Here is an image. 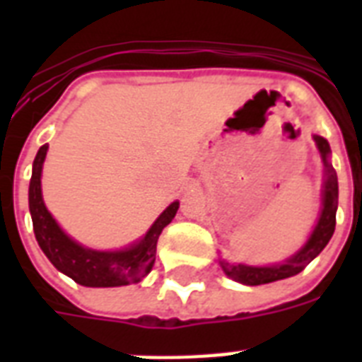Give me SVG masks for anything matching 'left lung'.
<instances>
[{
  "instance_id": "left-lung-1",
  "label": "left lung",
  "mask_w": 362,
  "mask_h": 362,
  "mask_svg": "<svg viewBox=\"0 0 362 362\" xmlns=\"http://www.w3.org/2000/svg\"><path fill=\"white\" fill-rule=\"evenodd\" d=\"M317 150L321 153L323 165H325V184H323V209H321L320 220L314 231L310 235L308 242L298 250L295 255L286 259L284 263L270 264V267H250V264H233L221 259L220 264L231 280L244 284V286H261V284H270V281L284 280L298 274L300 270L306 269V264L315 259L321 253V250L329 244L334 226H337V209H338V178L337 170L329 163L331 156V146L323 136H314Z\"/></svg>"
}]
</instances>
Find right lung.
I'll use <instances>...</instances> for the list:
<instances>
[{
	"instance_id": "obj_1",
	"label": "right lung",
	"mask_w": 362,
	"mask_h": 362,
	"mask_svg": "<svg viewBox=\"0 0 362 362\" xmlns=\"http://www.w3.org/2000/svg\"><path fill=\"white\" fill-rule=\"evenodd\" d=\"M47 150L48 144L39 148L30 180L31 221L42 253L50 259V263L59 272L73 278L81 286L118 287L141 281L152 270L156 263V246L159 235L173 221L180 203L178 201L170 203L158 220L153 221L146 235L133 246L118 252H98L84 247L59 229L52 214L45 206L41 193V173Z\"/></svg>"
}]
</instances>
